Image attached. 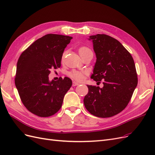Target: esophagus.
<instances>
[{
	"label": "esophagus",
	"mask_w": 155,
	"mask_h": 155,
	"mask_svg": "<svg viewBox=\"0 0 155 155\" xmlns=\"http://www.w3.org/2000/svg\"><path fill=\"white\" fill-rule=\"evenodd\" d=\"M79 83H78V82L76 81H73V83H72V86L73 87H75V86H77V85H79Z\"/></svg>",
	"instance_id": "1"
}]
</instances>
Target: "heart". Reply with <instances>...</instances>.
Wrapping results in <instances>:
<instances>
[{
    "label": "heart",
    "mask_w": 155,
    "mask_h": 155,
    "mask_svg": "<svg viewBox=\"0 0 155 155\" xmlns=\"http://www.w3.org/2000/svg\"><path fill=\"white\" fill-rule=\"evenodd\" d=\"M91 50L87 46H81V47L79 48V54H81L82 53L85 52V51ZM65 54L64 53L63 55V58H64ZM86 74V72L85 71H78V70H74L68 73V76L70 77H71L72 79H75V80L78 81H81L84 79V77H85V75Z\"/></svg>",
    "instance_id": "obj_1"
}]
</instances>
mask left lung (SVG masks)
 Wrapping results in <instances>:
<instances>
[{
    "label": "left lung",
    "mask_w": 155,
    "mask_h": 155,
    "mask_svg": "<svg viewBox=\"0 0 155 155\" xmlns=\"http://www.w3.org/2000/svg\"><path fill=\"white\" fill-rule=\"evenodd\" d=\"M96 56L91 78L104 87L87 85L83 103L87 110L100 118H109L128 105L138 84L132 55L120 42L109 35L90 36Z\"/></svg>",
    "instance_id": "1"
}]
</instances>
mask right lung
I'll list each match as a JSON object with an SVG mask.
<instances>
[{
    "label": "right lung",
    "mask_w": 155,
    "mask_h": 155,
    "mask_svg": "<svg viewBox=\"0 0 155 155\" xmlns=\"http://www.w3.org/2000/svg\"><path fill=\"white\" fill-rule=\"evenodd\" d=\"M72 39L63 35H45L34 42L18 58L15 86L22 104L31 113L48 117L61 107L72 80L65 77L50 81L48 75L51 69L61 67L64 48Z\"/></svg>",
    "instance_id": "1"
}]
</instances>
